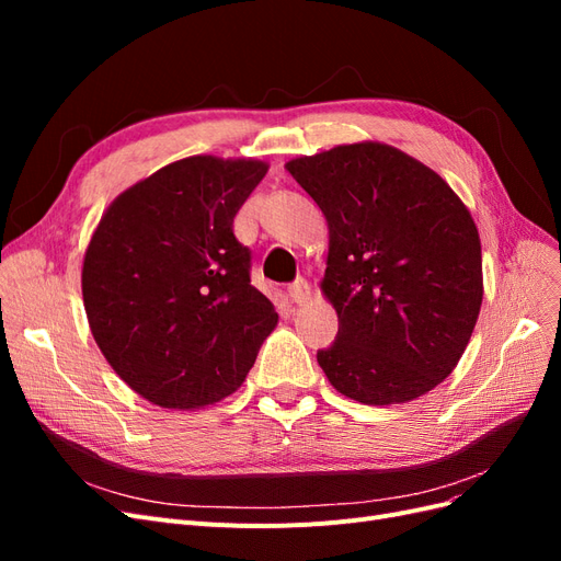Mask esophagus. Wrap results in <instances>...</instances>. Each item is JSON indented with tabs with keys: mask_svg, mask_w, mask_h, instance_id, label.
<instances>
[{
	"mask_svg": "<svg viewBox=\"0 0 561 561\" xmlns=\"http://www.w3.org/2000/svg\"><path fill=\"white\" fill-rule=\"evenodd\" d=\"M290 299L295 301V304H299V307H304V304H309L311 301V297H313V290H311V285L304 280V278H299V280H295L293 285H290Z\"/></svg>",
	"mask_w": 561,
	"mask_h": 561,
	"instance_id": "obj_1",
	"label": "esophagus"
}]
</instances>
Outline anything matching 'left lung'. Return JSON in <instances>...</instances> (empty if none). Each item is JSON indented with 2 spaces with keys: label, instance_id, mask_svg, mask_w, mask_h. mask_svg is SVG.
<instances>
[{
  "label": "left lung",
  "instance_id": "left-lung-1",
  "mask_svg": "<svg viewBox=\"0 0 561 561\" xmlns=\"http://www.w3.org/2000/svg\"><path fill=\"white\" fill-rule=\"evenodd\" d=\"M285 168L330 231L320 293L339 334L318 365L363 404L426 396L461 360L482 307V245L466 203L383 142L336 145Z\"/></svg>",
  "mask_w": 561,
  "mask_h": 561
}]
</instances>
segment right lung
Returning <instances> with one entry per match:
<instances>
[{
	"label": "right lung",
	"instance_id": "add662e5",
	"mask_svg": "<svg viewBox=\"0 0 561 561\" xmlns=\"http://www.w3.org/2000/svg\"><path fill=\"white\" fill-rule=\"evenodd\" d=\"M266 171L257 159L186 157L100 217L81 266L83 309L110 367L151 404L196 412L236 393L278 325L233 236Z\"/></svg>",
	"mask_w": 561,
	"mask_h": 561
}]
</instances>
